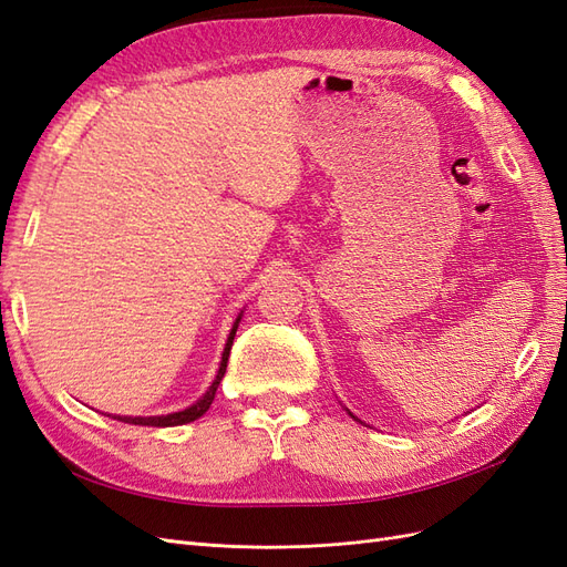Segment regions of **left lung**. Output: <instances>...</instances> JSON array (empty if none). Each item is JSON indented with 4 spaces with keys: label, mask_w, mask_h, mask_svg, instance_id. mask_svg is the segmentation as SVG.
Segmentation results:
<instances>
[{
    "label": "left lung",
    "mask_w": 567,
    "mask_h": 567,
    "mask_svg": "<svg viewBox=\"0 0 567 567\" xmlns=\"http://www.w3.org/2000/svg\"><path fill=\"white\" fill-rule=\"evenodd\" d=\"M350 416H352V414H350ZM352 419H354V416H352Z\"/></svg>",
    "instance_id": "obj_1"
}]
</instances>
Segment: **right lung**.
<instances>
[{
  "label": "right lung",
  "mask_w": 567,
  "mask_h": 567,
  "mask_svg": "<svg viewBox=\"0 0 567 567\" xmlns=\"http://www.w3.org/2000/svg\"><path fill=\"white\" fill-rule=\"evenodd\" d=\"M238 321H241V315H238V319H236L234 326H231V333H229V338H227L225 352H221L219 371H217V375H215L213 385L208 388V392H205L196 404L186 406L184 411H175V414H167V416H111V419H117V421H123V423H134V425H153V427L184 425V423H192V421L200 419V416L205 414V411L210 409V404H213V400H215V392H217V388H219V381L225 379V371H227V362H229V352H231V342H234V336H236V329H238Z\"/></svg>",
  "instance_id": "add662e5"
}]
</instances>
